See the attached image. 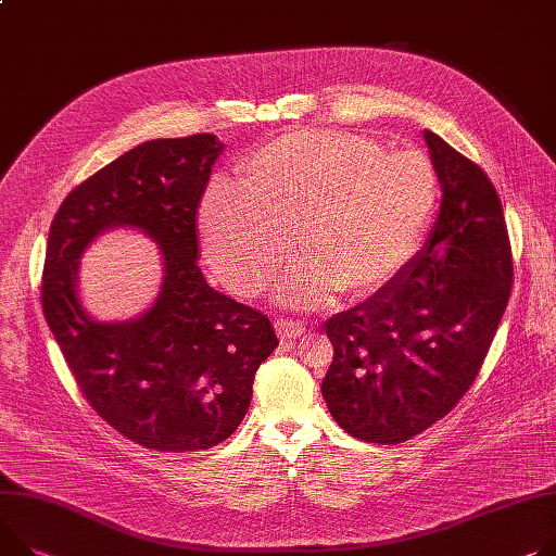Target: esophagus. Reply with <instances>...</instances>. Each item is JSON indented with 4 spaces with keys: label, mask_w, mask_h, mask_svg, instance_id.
<instances>
[{
    "label": "esophagus",
    "mask_w": 556,
    "mask_h": 556,
    "mask_svg": "<svg viewBox=\"0 0 556 556\" xmlns=\"http://www.w3.org/2000/svg\"><path fill=\"white\" fill-rule=\"evenodd\" d=\"M276 333H278L280 340H293V338L305 333V325H303L301 320L278 318V320H276Z\"/></svg>",
    "instance_id": "obj_1"
}]
</instances>
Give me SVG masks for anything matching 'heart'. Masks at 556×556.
<instances>
[{
	"instance_id": "1",
	"label": "heart",
	"mask_w": 556,
	"mask_h": 556,
	"mask_svg": "<svg viewBox=\"0 0 556 556\" xmlns=\"http://www.w3.org/2000/svg\"><path fill=\"white\" fill-rule=\"evenodd\" d=\"M439 204V176L416 151H386L348 131H295L267 142L242 187L211 182L200 236L211 267L238 295H258L293 247L307 258L276 287L282 305H323L340 289L371 298L416 255Z\"/></svg>"
}]
</instances>
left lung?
Returning a JSON list of instances; mask_svg holds the SVG:
<instances>
[{
	"label": "left lung",
	"instance_id": "left-lung-1",
	"mask_svg": "<svg viewBox=\"0 0 556 556\" xmlns=\"http://www.w3.org/2000/svg\"><path fill=\"white\" fill-rule=\"evenodd\" d=\"M422 138L443 191L430 238L386 289L325 323L323 399L348 434L380 445L425 432L472 388L511 289L494 185L437 134Z\"/></svg>",
	"mask_w": 556,
	"mask_h": 556
}]
</instances>
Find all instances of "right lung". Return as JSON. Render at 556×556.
Instances as JSON below:
<instances>
[{
	"label": "right lung",
	"instance_id": "1",
	"mask_svg": "<svg viewBox=\"0 0 556 556\" xmlns=\"http://www.w3.org/2000/svg\"><path fill=\"white\" fill-rule=\"evenodd\" d=\"M211 134L151 140L75 187L49 231L41 309L79 392L129 441L198 452L242 422L253 378L278 348L265 314L208 287L198 267L195 213L223 153ZM131 226L159 242L165 278L138 319L100 324L76 295L80 253Z\"/></svg>",
	"mask_w": 556,
	"mask_h": 556
}]
</instances>
